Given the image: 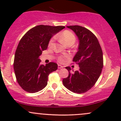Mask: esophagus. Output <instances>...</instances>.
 Returning <instances> with one entry per match:
<instances>
[{"label":"esophagus","instance_id":"obj_1","mask_svg":"<svg viewBox=\"0 0 121 121\" xmlns=\"http://www.w3.org/2000/svg\"><path fill=\"white\" fill-rule=\"evenodd\" d=\"M63 68V66L61 65H60V64L58 65V69H61V68Z\"/></svg>","mask_w":121,"mask_h":121}]
</instances>
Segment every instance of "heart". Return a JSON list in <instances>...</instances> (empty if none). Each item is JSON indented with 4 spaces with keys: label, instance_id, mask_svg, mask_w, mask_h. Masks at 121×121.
Returning <instances> with one entry per match:
<instances>
[{
    "label": "heart",
    "instance_id": "heart-1",
    "mask_svg": "<svg viewBox=\"0 0 121 121\" xmlns=\"http://www.w3.org/2000/svg\"><path fill=\"white\" fill-rule=\"evenodd\" d=\"M57 37H59L60 39L63 41V43L67 45L68 44H70V43L73 45L76 41L75 35L72 32L69 31V30H64L61 33H60L59 35H58ZM54 41V37H53L49 41V46H52L53 44ZM67 58V56H60L58 57V61L60 63H64V62L65 61V60Z\"/></svg>",
    "mask_w": 121,
    "mask_h": 121
}]
</instances>
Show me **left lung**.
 <instances>
[{
  "label": "left lung",
  "mask_w": 121,
  "mask_h": 121,
  "mask_svg": "<svg viewBox=\"0 0 121 121\" xmlns=\"http://www.w3.org/2000/svg\"><path fill=\"white\" fill-rule=\"evenodd\" d=\"M67 27L79 40L78 51L73 59L79 70L71 72V68L65 67L69 75L63 79V83L72 92L82 94L90 90L99 79L103 67V52L96 37L88 29L78 25Z\"/></svg>",
  "instance_id": "obj_1"
}]
</instances>
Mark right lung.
I'll use <instances>...</instances> for the list:
<instances>
[{
  "label": "right lung",
  "mask_w": 121,
  "mask_h": 121,
  "mask_svg": "<svg viewBox=\"0 0 121 121\" xmlns=\"http://www.w3.org/2000/svg\"><path fill=\"white\" fill-rule=\"evenodd\" d=\"M65 26L38 25L29 30L20 40L15 51L14 69L18 84L26 92L41 91L48 84V76L57 69L53 62L41 65L39 56L50 38Z\"/></svg>",
  "instance_id": "add662e5"
}]
</instances>
